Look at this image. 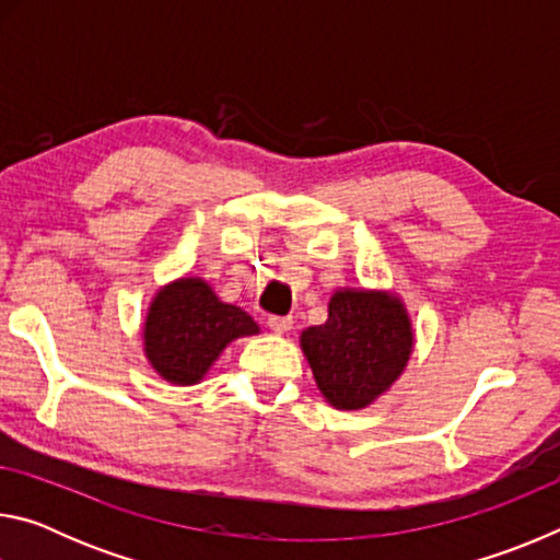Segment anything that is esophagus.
<instances>
[{"label": "esophagus", "instance_id": "1", "mask_svg": "<svg viewBox=\"0 0 560 560\" xmlns=\"http://www.w3.org/2000/svg\"><path fill=\"white\" fill-rule=\"evenodd\" d=\"M269 328L273 334H289L293 328V318L291 316H269Z\"/></svg>", "mask_w": 560, "mask_h": 560}]
</instances>
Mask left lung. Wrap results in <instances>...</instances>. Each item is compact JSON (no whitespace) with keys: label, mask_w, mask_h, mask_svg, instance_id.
I'll return each instance as SVG.
<instances>
[{"label":"left lung","mask_w":560,"mask_h":560,"mask_svg":"<svg viewBox=\"0 0 560 560\" xmlns=\"http://www.w3.org/2000/svg\"><path fill=\"white\" fill-rule=\"evenodd\" d=\"M415 330L393 291L336 289L326 324L301 330L316 385L336 410H363L405 373Z\"/></svg>","instance_id":"left-lung-1"}]
</instances>
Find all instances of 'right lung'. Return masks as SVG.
I'll list each match as a JSON object with an SVG mask.
<instances>
[{
    "label": "right lung",
    "mask_w": 560,
    "mask_h": 560,
    "mask_svg": "<svg viewBox=\"0 0 560 560\" xmlns=\"http://www.w3.org/2000/svg\"><path fill=\"white\" fill-rule=\"evenodd\" d=\"M246 311L224 303L200 277L160 287L143 324V353L153 371L173 385H197L236 338L257 336Z\"/></svg>",
    "instance_id": "obj_1"
}]
</instances>
